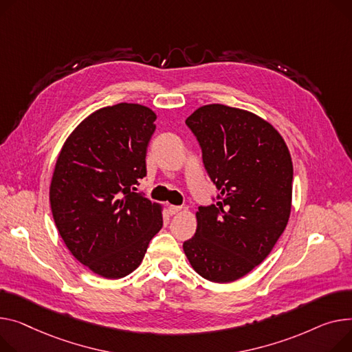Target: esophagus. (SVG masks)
<instances>
[{
    "label": "esophagus",
    "instance_id": "esophagus-1",
    "mask_svg": "<svg viewBox=\"0 0 352 352\" xmlns=\"http://www.w3.org/2000/svg\"><path fill=\"white\" fill-rule=\"evenodd\" d=\"M168 209H170V214H171V215H177L182 208H181V206H177V205H170Z\"/></svg>",
    "mask_w": 352,
    "mask_h": 352
}]
</instances>
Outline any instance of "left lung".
I'll list each match as a JSON object with an SVG mask.
<instances>
[{
	"instance_id": "obj_1",
	"label": "left lung",
	"mask_w": 352,
	"mask_h": 352,
	"mask_svg": "<svg viewBox=\"0 0 352 352\" xmlns=\"http://www.w3.org/2000/svg\"><path fill=\"white\" fill-rule=\"evenodd\" d=\"M185 123L219 194L215 204L198 208L197 232L182 248L204 278L235 282L266 259L286 229L292 157L278 131L246 110L206 104Z\"/></svg>"
}]
</instances>
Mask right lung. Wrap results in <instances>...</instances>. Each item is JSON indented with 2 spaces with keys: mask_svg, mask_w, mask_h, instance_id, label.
Wrapping results in <instances>:
<instances>
[{
  "mask_svg": "<svg viewBox=\"0 0 352 352\" xmlns=\"http://www.w3.org/2000/svg\"><path fill=\"white\" fill-rule=\"evenodd\" d=\"M155 113L142 104L103 107L67 137L51 181L55 225L93 273L120 278L142 263L162 228L161 206L134 192L147 175Z\"/></svg>",
  "mask_w": 352,
  "mask_h": 352,
  "instance_id": "add662e5",
  "label": "right lung"
}]
</instances>
